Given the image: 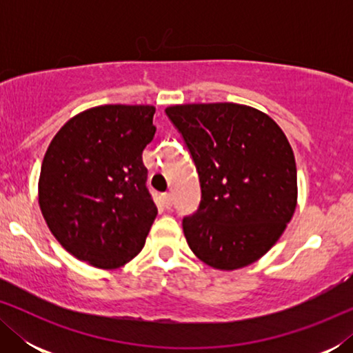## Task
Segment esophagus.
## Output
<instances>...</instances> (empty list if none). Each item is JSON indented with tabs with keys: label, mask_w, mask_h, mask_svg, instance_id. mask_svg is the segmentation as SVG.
I'll return each instance as SVG.
<instances>
[{
	"label": "esophagus",
	"mask_w": 353,
	"mask_h": 353,
	"mask_svg": "<svg viewBox=\"0 0 353 353\" xmlns=\"http://www.w3.org/2000/svg\"><path fill=\"white\" fill-rule=\"evenodd\" d=\"M162 204L165 205V209H170V207H172V194H170V192H163V194H162Z\"/></svg>",
	"instance_id": "34e87169"
}]
</instances>
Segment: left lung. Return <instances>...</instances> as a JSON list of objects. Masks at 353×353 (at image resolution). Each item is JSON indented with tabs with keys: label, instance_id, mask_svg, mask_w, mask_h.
Wrapping results in <instances>:
<instances>
[{
	"label": "left lung",
	"instance_id": "obj_1",
	"mask_svg": "<svg viewBox=\"0 0 353 353\" xmlns=\"http://www.w3.org/2000/svg\"><path fill=\"white\" fill-rule=\"evenodd\" d=\"M199 173L202 199L183 219L194 255L238 270L276 244L297 205L296 159L286 134L262 110L234 103L165 109Z\"/></svg>",
	"mask_w": 353,
	"mask_h": 353
}]
</instances>
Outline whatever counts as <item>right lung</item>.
<instances>
[{
	"label": "right lung",
	"instance_id": "right-lung-1",
	"mask_svg": "<svg viewBox=\"0 0 353 353\" xmlns=\"http://www.w3.org/2000/svg\"><path fill=\"white\" fill-rule=\"evenodd\" d=\"M154 105L105 104L62 125L43 157L38 202L67 252L91 267H123L141 252L157 207L146 188L143 151Z\"/></svg>",
	"mask_w": 353,
	"mask_h": 353
}]
</instances>
